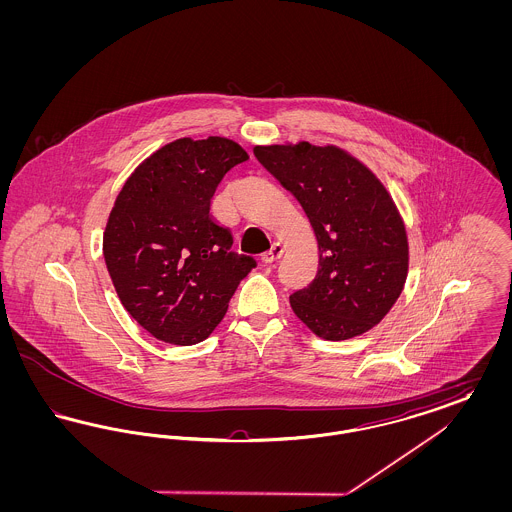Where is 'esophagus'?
I'll use <instances>...</instances> for the list:
<instances>
[{"label":"esophagus","mask_w":512,"mask_h":512,"mask_svg":"<svg viewBox=\"0 0 512 512\" xmlns=\"http://www.w3.org/2000/svg\"><path fill=\"white\" fill-rule=\"evenodd\" d=\"M282 255H284V245L276 242V244H272V247L268 249L267 253H263V255H261V261H263L265 265H270V263L278 261Z\"/></svg>","instance_id":"obj_1"}]
</instances>
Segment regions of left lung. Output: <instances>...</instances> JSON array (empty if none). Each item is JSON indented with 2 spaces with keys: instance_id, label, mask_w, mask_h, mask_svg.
<instances>
[{
  "instance_id": "1",
  "label": "left lung",
  "mask_w": 512,
  "mask_h": 512,
  "mask_svg": "<svg viewBox=\"0 0 512 512\" xmlns=\"http://www.w3.org/2000/svg\"><path fill=\"white\" fill-rule=\"evenodd\" d=\"M253 153L317 236V276L290 297L293 313L322 340L365 334L390 313L409 272L407 230L388 188L338 146L286 142Z\"/></svg>"
}]
</instances>
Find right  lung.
Wrapping results in <instances>:
<instances>
[{"mask_svg": "<svg viewBox=\"0 0 512 512\" xmlns=\"http://www.w3.org/2000/svg\"><path fill=\"white\" fill-rule=\"evenodd\" d=\"M249 159L228 138H180L126 178L103 232V257L122 307L153 338L194 345L226 315L255 268L209 215L224 174Z\"/></svg>", "mask_w": 512, "mask_h": 512, "instance_id": "obj_1", "label": "right lung"}]
</instances>
